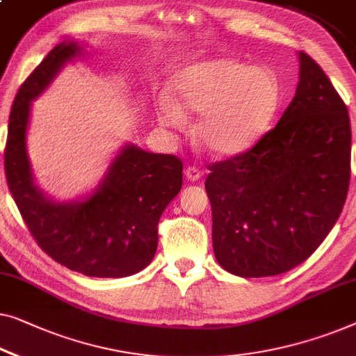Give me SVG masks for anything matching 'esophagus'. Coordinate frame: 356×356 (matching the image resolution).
<instances>
[{
	"mask_svg": "<svg viewBox=\"0 0 356 356\" xmlns=\"http://www.w3.org/2000/svg\"><path fill=\"white\" fill-rule=\"evenodd\" d=\"M184 177L188 178V181L194 183V181H199L200 177H202V172L195 167H188L186 170H184Z\"/></svg>",
	"mask_w": 356,
	"mask_h": 356,
	"instance_id": "obj_1",
	"label": "esophagus"
}]
</instances>
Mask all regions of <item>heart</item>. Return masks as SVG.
Wrapping results in <instances>:
<instances>
[{"label":"heart","instance_id":"1","mask_svg":"<svg viewBox=\"0 0 356 356\" xmlns=\"http://www.w3.org/2000/svg\"><path fill=\"white\" fill-rule=\"evenodd\" d=\"M170 97L159 104V123L181 130L184 115H199L194 138L205 152L231 157L245 152L270 130L282 91L275 70L233 58H213L179 69Z\"/></svg>","mask_w":356,"mask_h":356}]
</instances>
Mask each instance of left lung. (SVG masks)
<instances>
[{
  "label": "left lung",
  "mask_w": 356,
  "mask_h": 356,
  "mask_svg": "<svg viewBox=\"0 0 356 356\" xmlns=\"http://www.w3.org/2000/svg\"><path fill=\"white\" fill-rule=\"evenodd\" d=\"M298 56L296 96L250 151L209 167L212 242L241 277L300 265L334 228L347 199L352 128L347 106L310 56Z\"/></svg>",
  "instance_id": "obj_1"
}]
</instances>
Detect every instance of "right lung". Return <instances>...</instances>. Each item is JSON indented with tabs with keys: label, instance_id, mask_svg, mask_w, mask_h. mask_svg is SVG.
I'll list each match as a JSON object with an SVG mask.
<instances>
[{
	"label": "right lung",
	"instance_id": "1",
	"mask_svg": "<svg viewBox=\"0 0 356 356\" xmlns=\"http://www.w3.org/2000/svg\"><path fill=\"white\" fill-rule=\"evenodd\" d=\"M85 56V44L65 40L20 86L9 115L4 170L25 225L51 259L85 276L125 277L156 255L157 223L181 189L183 163L127 143L90 193L58 200L38 186L27 152L32 102L65 65Z\"/></svg>",
	"mask_w": 356,
	"mask_h": 356
}]
</instances>
